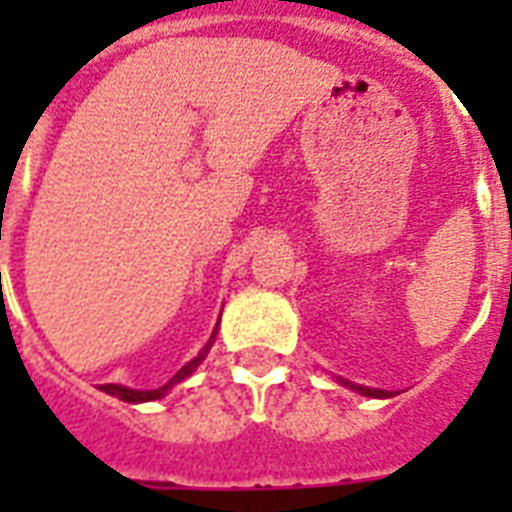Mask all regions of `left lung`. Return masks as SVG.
Masks as SVG:
<instances>
[{
  "label": "left lung",
  "mask_w": 512,
  "mask_h": 512,
  "mask_svg": "<svg viewBox=\"0 0 512 512\" xmlns=\"http://www.w3.org/2000/svg\"><path fill=\"white\" fill-rule=\"evenodd\" d=\"M342 385H348V388H356L358 393H361V396H372V398H388L390 393L388 390H377V388H361V385H350V382H345V380H340Z\"/></svg>",
  "instance_id": "left-lung-1"
}]
</instances>
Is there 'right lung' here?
I'll return each instance as SVG.
<instances>
[{
  "label": "right lung",
  "mask_w": 512,
  "mask_h": 512,
  "mask_svg": "<svg viewBox=\"0 0 512 512\" xmlns=\"http://www.w3.org/2000/svg\"><path fill=\"white\" fill-rule=\"evenodd\" d=\"M212 337H215V335H212ZM207 348H209V345H207ZM207 348L201 350L199 356L193 358V361H188V364H185L183 369H180V372H177L170 382H167V385H162V388H156V390H132V388H122V385H103V388H100V390H106L108 396H116V398H122V401H130V404H138V401H154V398H162L164 393H167V390L172 388V385H177V382H180V380H185V377H188V374H191L193 369L199 366V361H201V358H204V353H207Z\"/></svg>",
  "instance_id": "1"
}]
</instances>
